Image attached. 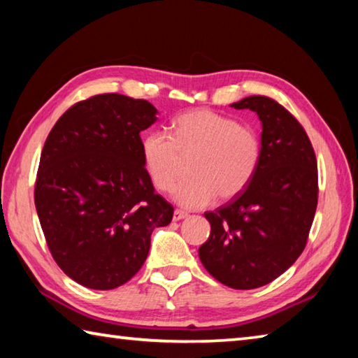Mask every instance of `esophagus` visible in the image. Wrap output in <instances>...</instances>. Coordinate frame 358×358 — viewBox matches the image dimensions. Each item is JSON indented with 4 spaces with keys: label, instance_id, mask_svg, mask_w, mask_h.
<instances>
[{
    "label": "esophagus",
    "instance_id": "1",
    "mask_svg": "<svg viewBox=\"0 0 358 358\" xmlns=\"http://www.w3.org/2000/svg\"><path fill=\"white\" fill-rule=\"evenodd\" d=\"M187 212L180 210V209H176L174 214H173V222H179V220H184V218H187Z\"/></svg>",
    "mask_w": 358,
    "mask_h": 358
}]
</instances>
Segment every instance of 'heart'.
Returning a JSON list of instances; mask_svg holds the SVG:
<instances>
[{
	"label": "heart",
	"instance_id": "1",
	"mask_svg": "<svg viewBox=\"0 0 358 358\" xmlns=\"http://www.w3.org/2000/svg\"><path fill=\"white\" fill-rule=\"evenodd\" d=\"M169 130V135L149 131L141 154L150 180L162 192L174 189L184 160L190 159V178L176 190L180 206L199 209L215 198L227 201L252 182L261 160V141L252 127L215 111L193 110L174 117Z\"/></svg>",
	"mask_w": 358,
	"mask_h": 358
}]
</instances>
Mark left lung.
Returning <instances> with one entry per match:
<instances>
[{
  "instance_id": "obj_1",
  "label": "left lung",
  "mask_w": 358,
  "mask_h": 358,
  "mask_svg": "<svg viewBox=\"0 0 358 358\" xmlns=\"http://www.w3.org/2000/svg\"><path fill=\"white\" fill-rule=\"evenodd\" d=\"M231 106L262 124L261 160L245 190L214 212L199 259L233 289H255L285 273L302 255L317 206V162L302 125L283 105L250 96Z\"/></svg>"
}]
</instances>
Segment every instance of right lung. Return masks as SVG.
<instances>
[{"instance_id":"right-lung-1","label":"right lung","mask_w":358,"mask_h":358,"mask_svg":"<svg viewBox=\"0 0 358 358\" xmlns=\"http://www.w3.org/2000/svg\"><path fill=\"white\" fill-rule=\"evenodd\" d=\"M155 115L148 100L99 94L71 106L43 144L34 189L43 236L61 271L91 289L127 283L152 231L173 220L141 154Z\"/></svg>"}]
</instances>
